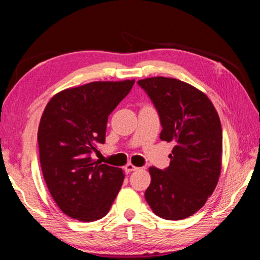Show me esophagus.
I'll list each match as a JSON object with an SVG mask.
<instances>
[{"label": "esophagus", "mask_w": 260, "mask_h": 260, "mask_svg": "<svg viewBox=\"0 0 260 260\" xmlns=\"http://www.w3.org/2000/svg\"><path fill=\"white\" fill-rule=\"evenodd\" d=\"M139 168H137L135 166H133V164H131V163H128L127 164V166L125 167V171L127 172V174H128V172H132V171H137Z\"/></svg>", "instance_id": "34e87169"}]
</instances>
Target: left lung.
<instances>
[{
	"label": "left lung",
	"mask_w": 260,
	"mask_h": 260,
	"mask_svg": "<svg viewBox=\"0 0 260 260\" xmlns=\"http://www.w3.org/2000/svg\"><path fill=\"white\" fill-rule=\"evenodd\" d=\"M157 110L162 141L174 142L170 166L149 168L145 198L156 215L183 220L206 204L221 172L222 128L219 114L204 92L183 81L149 77L138 81Z\"/></svg>",
	"instance_id": "8db88e82"
}]
</instances>
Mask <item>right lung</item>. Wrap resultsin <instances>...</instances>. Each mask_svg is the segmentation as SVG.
<instances>
[{"label": "right lung", "mask_w": 260, "mask_h": 260, "mask_svg": "<svg viewBox=\"0 0 260 260\" xmlns=\"http://www.w3.org/2000/svg\"><path fill=\"white\" fill-rule=\"evenodd\" d=\"M134 82H91L66 89L52 97L41 115L38 145L44 179L59 208L73 219L104 217L121 187V169L90 155L105 142L109 115Z\"/></svg>", "instance_id": "add662e5"}]
</instances>
